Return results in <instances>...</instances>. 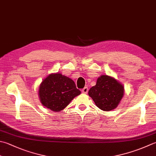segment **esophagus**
<instances>
[{"instance_id": "esophagus-1", "label": "esophagus", "mask_w": 156, "mask_h": 156, "mask_svg": "<svg viewBox=\"0 0 156 156\" xmlns=\"http://www.w3.org/2000/svg\"><path fill=\"white\" fill-rule=\"evenodd\" d=\"M88 87H84L83 89L82 90V93H84V94H87L88 93Z\"/></svg>"}]
</instances>
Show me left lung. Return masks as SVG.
Masks as SVG:
<instances>
[{"mask_svg":"<svg viewBox=\"0 0 156 156\" xmlns=\"http://www.w3.org/2000/svg\"><path fill=\"white\" fill-rule=\"evenodd\" d=\"M124 88L120 82L108 75H101L95 86L90 88L88 95L95 105L103 111H111L116 108L122 99Z\"/></svg>","mask_w":156,"mask_h":156,"instance_id":"8db88e82","label":"left lung"}]
</instances>
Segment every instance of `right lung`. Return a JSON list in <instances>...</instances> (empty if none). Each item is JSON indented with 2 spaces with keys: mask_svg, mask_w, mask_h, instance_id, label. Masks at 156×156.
<instances>
[{
  "mask_svg": "<svg viewBox=\"0 0 156 156\" xmlns=\"http://www.w3.org/2000/svg\"><path fill=\"white\" fill-rule=\"evenodd\" d=\"M81 93L72 79L59 73L51 74L39 87L40 100L45 108L59 112Z\"/></svg>",
  "mask_w": 156,
  "mask_h": 156,
  "instance_id": "1",
  "label": "right lung"
}]
</instances>
